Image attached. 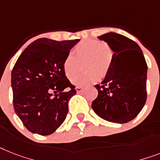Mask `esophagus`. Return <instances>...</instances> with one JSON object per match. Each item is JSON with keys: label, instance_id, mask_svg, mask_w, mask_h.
Wrapping results in <instances>:
<instances>
[{"label": "esophagus", "instance_id": "obj_1", "mask_svg": "<svg viewBox=\"0 0 160 160\" xmlns=\"http://www.w3.org/2000/svg\"><path fill=\"white\" fill-rule=\"evenodd\" d=\"M76 91H77L78 93H80V92H82L83 91V88H81V87H77L76 88Z\"/></svg>", "mask_w": 160, "mask_h": 160}]
</instances>
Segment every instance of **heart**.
<instances>
[{"label": "heart", "mask_w": 160, "mask_h": 160, "mask_svg": "<svg viewBox=\"0 0 160 160\" xmlns=\"http://www.w3.org/2000/svg\"><path fill=\"white\" fill-rule=\"evenodd\" d=\"M75 56L68 53L63 62V68L67 77L71 76L78 68V60L86 61L84 68L89 72L73 75L71 82L78 87H86L98 79L99 75L104 77L109 70L113 59V52L109 46L96 40L82 41L75 47Z\"/></svg>", "instance_id": "heart-1"}]
</instances>
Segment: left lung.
<instances>
[{"label": "left lung", "instance_id": "obj_1", "mask_svg": "<svg viewBox=\"0 0 160 160\" xmlns=\"http://www.w3.org/2000/svg\"><path fill=\"white\" fill-rule=\"evenodd\" d=\"M113 52L111 65L92 108L103 119L125 123L141 112L146 101L147 64L142 49L132 40L116 32L98 37Z\"/></svg>", "mask_w": 160, "mask_h": 160}]
</instances>
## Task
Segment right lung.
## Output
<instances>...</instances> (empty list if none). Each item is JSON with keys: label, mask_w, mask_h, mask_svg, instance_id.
I'll use <instances>...</instances> for the list:
<instances>
[{"label": "right lung", "mask_w": 160, "mask_h": 160, "mask_svg": "<svg viewBox=\"0 0 160 160\" xmlns=\"http://www.w3.org/2000/svg\"><path fill=\"white\" fill-rule=\"evenodd\" d=\"M79 41L40 38L17 59L11 72L14 111L31 132L52 134L66 118L68 101L77 92L66 78L63 62Z\"/></svg>", "instance_id": "1"}]
</instances>
